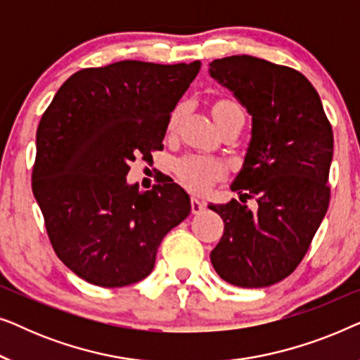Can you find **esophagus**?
<instances>
[{
  "mask_svg": "<svg viewBox=\"0 0 360 360\" xmlns=\"http://www.w3.org/2000/svg\"><path fill=\"white\" fill-rule=\"evenodd\" d=\"M191 213L193 214H200L203 213L205 208H206V203H203V201H200L198 198H191Z\"/></svg>",
  "mask_w": 360,
  "mask_h": 360,
  "instance_id": "obj_1",
  "label": "esophagus"
}]
</instances>
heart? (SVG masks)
<instances>
[{
    "mask_svg": "<svg viewBox=\"0 0 360 360\" xmlns=\"http://www.w3.org/2000/svg\"><path fill=\"white\" fill-rule=\"evenodd\" d=\"M231 111H240L239 105H236L233 101H219L216 103L213 108V116L223 115V112H231ZM181 112H184V106H176L169 117V129H174L179 122ZM175 170L179 179L181 180L186 188L191 191H196V193H201V191L208 190L213 181H216L221 176L224 175V167L219 164L218 160L206 159V157H198V155H186L184 159H180L175 164Z\"/></svg>",
    "mask_w": 360,
    "mask_h": 360,
    "instance_id": "obj_1",
    "label": "heart"
}]
</instances>
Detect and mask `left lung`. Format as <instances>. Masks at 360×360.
<instances>
[{
  "mask_svg": "<svg viewBox=\"0 0 360 360\" xmlns=\"http://www.w3.org/2000/svg\"><path fill=\"white\" fill-rule=\"evenodd\" d=\"M210 75L252 116L231 190L257 203L255 211L238 200L210 205L224 221L211 264L236 287H269L298 267L326 214L333 129L318 91L295 68L233 56L211 62Z\"/></svg>",
  "mask_w": 360,
  "mask_h": 360,
  "instance_id": "obj_1",
  "label": "left lung"
}]
</instances>
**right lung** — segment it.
Segmentation results:
<instances>
[{
  "label": "right lung",
  "mask_w": 360,
  "mask_h": 360,
  "mask_svg": "<svg viewBox=\"0 0 360 360\" xmlns=\"http://www.w3.org/2000/svg\"><path fill=\"white\" fill-rule=\"evenodd\" d=\"M200 60H122L73 73L39 122L32 191L57 257L98 287L146 278L165 234L190 214L174 180L141 191L126 175L164 149L170 112Z\"/></svg>",
  "instance_id": "1"
}]
</instances>
